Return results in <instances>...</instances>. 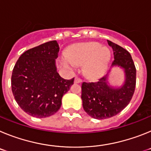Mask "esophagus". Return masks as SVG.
<instances>
[{"label": "esophagus", "instance_id": "1", "mask_svg": "<svg viewBox=\"0 0 151 151\" xmlns=\"http://www.w3.org/2000/svg\"><path fill=\"white\" fill-rule=\"evenodd\" d=\"M74 82L75 83H81V82H82V79L78 78V77H76L74 79Z\"/></svg>", "mask_w": 151, "mask_h": 151}]
</instances>
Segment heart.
Returning a JSON list of instances; mask_svg holds the SVG:
<instances>
[{
    "label": "heart",
    "instance_id": "heart-1",
    "mask_svg": "<svg viewBox=\"0 0 151 151\" xmlns=\"http://www.w3.org/2000/svg\"><path fill=\"white\" fill-rule=\"evenodd\" d=\"M110 50L97 42L76 45L68 50V58L62 60L65 67L72 69L76 66H85V74L91 79H97L105 74L110 60Z\"/></svg>",
    "mask_w": 151,
    "mask_h": 151
}]
</instances>
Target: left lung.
<instances>
[{
  "label": "left lung",
  "instance_id": "obj_1",
  "mask_svg": "<svg viewBox=\"0 0 151 151\" xmlns=\"http://www.w3.org/2000/svg\"><path fill=\"white\" fill-rule=\"evenodd\" d=\"M114 60L112 67H119L125 73V82L121 87L109 85L108 74L96 82H83L82 100L84 110L97 119L110 118L120 113L129 104L136 85V69L129 52L110 41Z\"/></svg>",
  "mask_w": 151,
  "mask_h": 151
}]
</instances>
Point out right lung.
Listing matches in <instances>:
<instances>
[{"mask_svg": "<svg viewBox=\"0 0 151 151\" xmlns=\"http://www.w3.org/2000/svg\"><path fill=\"white\" fill-rule=\"evenodd\" d=\"M59 50L57 41L46 42L24 52L13 68V94L21 109L32 116L45 118L57 113L74 82V78L64 79L57 73Z\"/></svg>", "mask_w": 151, "mask_h": 151, "instance_id": "obj_1", "label": "right lung"}]
</instances>
